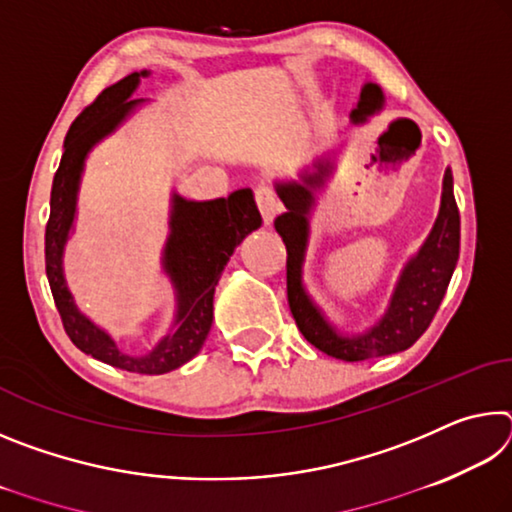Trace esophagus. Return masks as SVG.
Segmentation results:
<instances>
[{
  "label": "esophagus",
  "mask_w": 512,
  "mask_h": 512,
  "mask_svg": "<svg viewBox=\"0 0 512 512\" xmlns=\"http://www.w3.org/2000/svg\"><path fill=\"white\" fill-rule=\"evenodd\" d=\"M255 201H257V207H259V212H262V219L266 225H271L275 216L282 212V207H280V203H277V198H275L271 187L259 185L255 189Z\"/></svg>",
  "instance_id": "1"
}]
</instances>
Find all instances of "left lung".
I'll list each match as a JSON object with an SVG mask.
<instances>
[{"mask_svg": "<svg viewBox=\"0 0 512 512\" xmlns=\"http://www.w3.org/2000/svg\"><path fill=\"white\" fill-rule=\"evenodd\" d=\"M384 103L386 97L379 85L366 83L361 88L357 108L350 112V121L354 126L366 124L370 117L381 112ZM336 155L339 149L318 155L311 167L300 171L298 180H275V192L287 207V212L275 219V230L287 246V296L291 314L302 336L334 359L366 361L409 350L427 332L436 316L461 250V216L454 198L452 169L445 171L436 223L418 253L404 264L384 316L366 332L345 334L316 305L302 280L311 235V212L316 210L318 194L334 176Z\"/></svg>", "mask_w": 512, "mask_h": 512, "instance_id": "left-lung-1", "label": "left lung"}]
</instances>
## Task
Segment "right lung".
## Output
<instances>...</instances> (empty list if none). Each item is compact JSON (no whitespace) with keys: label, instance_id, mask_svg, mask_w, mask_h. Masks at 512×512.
I'll list each match as a JSON object with an SVG mask.
<instances>
[{"label":"right lung","instance_id":"obj_1","mask_svg":"<svg viewBox=\"0 0 512 512\" xmlns=\"http://www.w3.org/2000/svg\"><path fill=\"white\" fill-rule=\"evenodd\" d=\"M149 74V69H142L110 85L69 126L63 158L51 185L45 262L58 314L76 348L121 370L140 372V375H164L201 352L214 320V289L219 277L235 248L262 225V214L248 187L237 189L228 198H214V201H192L178 192L171 194L169 237L160 264L162 273L171 282L176 314H173L169 332L146 354L124 352L106 329L83 314L67 287L63 255L67 239L74 232L76 212H79L76 203H79L85 160L94 146L149 103L146 99H131L137 85Z\"/></svg>","mask_w":512,"mask_h":512}]
</instances>
